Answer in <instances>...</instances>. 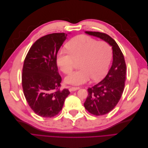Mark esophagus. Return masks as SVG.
I'll return each mask as SVG.
<instances>
[{"label": "esophagus", "mask_w": 148, "mask_h": 148, "mask_svg": "<svg viewBox=\"0 0 148 148\" xmlns=\"http://www.w3.org/2000/svg\"><path fill=\"white\" fill-rule=\"evenodd\" d=\"M79 89V87H70L69 90L70 91H74L76 90H78Z\"/></svg>", "instance_id": "34e87169"}]
</instances>
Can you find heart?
I'll list each match as a JSON object with an SVG mask.
<instances>
[{
	"label": "heart",
	"mask_w": 148,
	"mask_h": 148,
	"mask_svg": "<svg viewBox=\"0 0 148 148\" xmlns=\"http://www.w3.org/2000/svg\"><path fill=\"white\" fill-rule=\"evenodd\" d=\"M68 51L61 50L57 64L62 72L70 74L77 62L80 69L65 78L71 84H81L89 81H99L105 77L112 57V49L105 41H97L89 36L79 35L67 44Z\"/></svg>",
	"instance_id": "1"
}]
</instances>
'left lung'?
I'll return each mask as SVG.
<instances>
[{
	"label": "left lung",
	"mask_w": 148,
	"mask_h": 148,
	"mask_svg": "<svg viewBox=\"0 0 148 148\" xmlns=\"http://www.w3.org/2000/svg\"><path fill=\"white\" fill-rule=\"evenodd\" d=\"M99 38L112 47L113 62L106 77L101 82L88 89V95L84 106L89 113L103 115L112 110L118 104L124 90L127 66L122 51L110 36L104 33L86 31Z\"/></svg>",
	"instance_id": "1"
}]
</instances>
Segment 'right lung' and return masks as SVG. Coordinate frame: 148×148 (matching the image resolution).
Masks as SVG:
<instances>
[{
    "label": "right lung",
    "mask_w": 148,
    "mask_h": 148,
    "mask_svg": "<svg viewBox=\"0 0 148 148\" xmlns=\"http://www.w3.org/2000/svg\"><path fill=\"white\" fill-rule=\"evenodd\" d=\"M67 36L64 33L44 36L29 49L24 60L22 87L28 105L37 115L51 118L62 109L69 89L61 90L57 55Z\"/></svg>",
    "instance_id": "obj_1"
}]
</instances>
